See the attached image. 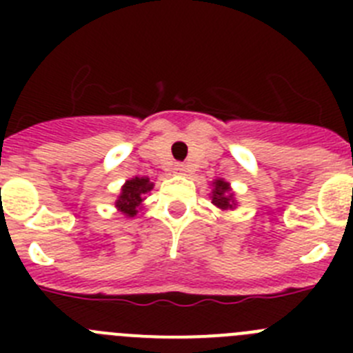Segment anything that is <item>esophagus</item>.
<instances>
[{"instance_id": "obj_1", "label": "esophagus", "mask_w": 353, "mask_h": 353, "mask_svg": "<svg viewBox=\"0 0 353 353\" xmlns=\"http://www.w3.org/2000/svg\"><path fill=\"white\" fill-rule=\"evenodd\" d=\"M174 173H179V174H185V171H187V166L185 164H182V162H176V164H174Z\"/></svg>"}]
</instances>
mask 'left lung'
<instances>
[{
    "label": "left lung",
    "instance_id": "left-lung-1",
    "mask_svg": "<svg viewBox=\"0 0 353 353\" xmlns=\"http://www.w3.org/2000/svg\"><path fill=\"white\" fill-rule=\"evenodd\" d=\"M212 203H214L215 207L223 208V210L232 208L233 205H235L233 203V194H230V187H228V183L223 182V180H215L214 182Z\"/></svg>",
    "mask_w": 353,
    "mask_h": 353
}]
</instances>
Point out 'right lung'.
Segmentation results:
<instances>
[{
	"instance_id": "obj_1",
	"label": "right lung",
	"mask_w": 353,
	"mask_h": 353,
	"mask_svg": "<svg viewBox=\"0 0 353 353\" xmlns=\"http://www.w3.org/2000/svg\"><path fill=\"white\" fill-rule=\"evenodd\" d=\"M152 187H154V183L150 182L148 179H143V176L141 179L136 176V179L132 180H127V183L123 185V189H121L120 198H118L117 201V207L120 208L123 214L132 217V215L138 214V207L141 205L143 196L148 191H152Z\"/></svg>"
}]
</instances>
